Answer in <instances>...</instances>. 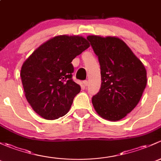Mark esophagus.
<instances>
[{"label": "esophagus", "instance_id": "34e87169", "mask_svg": "<svg viewBox=\"0 0 161 161\" xmlns=\"http://www.w3.org/2000/svg\"><path fill=\"white\" fill-rule=\"evenodd\" d=\"M83 84H84V85L85 86V87H87V84H88V81H87V80H84V81H83Z\"/></svg>", "mask_w": 161, "mask_h": 161}]
</instances>
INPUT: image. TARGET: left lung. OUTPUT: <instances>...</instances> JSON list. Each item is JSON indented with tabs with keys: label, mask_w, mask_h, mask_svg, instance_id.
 I'll list each match as a JSON object with an SVG mask.
<instances>
[{
	"label": "left lung",
	"mask_w": 161,
	"mask_h": 161,
	"mask_svg": "<svg viewBox=\"0 0 161 161\" xmlns=\"http://www.w3.org/2000/svg\"><path fill=\"white\" fill-rule=\"evenodd\" d=\"M98 57L102 84L92 104L103 119L118 121L133 110L147 85V70L130 48L117 37L89 36Z\"/></svg>",
	"instance_id": "8db88e82"
}]
</instances>
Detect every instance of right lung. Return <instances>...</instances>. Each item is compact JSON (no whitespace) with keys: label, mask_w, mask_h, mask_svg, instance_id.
<instances>
[{"label":"right lung","mask_w":161,"mask_h":161,"mask_svg":"<svg viewBox=\"0 0 161 161\" xmlns=\"http://www.w3.org/2000/svg\"><path fill=\"white\" fill-rule=\"evenodd\" d=\"M90 44L79 36H58L41 45L23 64L21 82L33 110L48 120L69 112L74 97L80 92L72 79L73 59Z\"/></svg>","instance_id":"right-lung-1"}]
</instances>
